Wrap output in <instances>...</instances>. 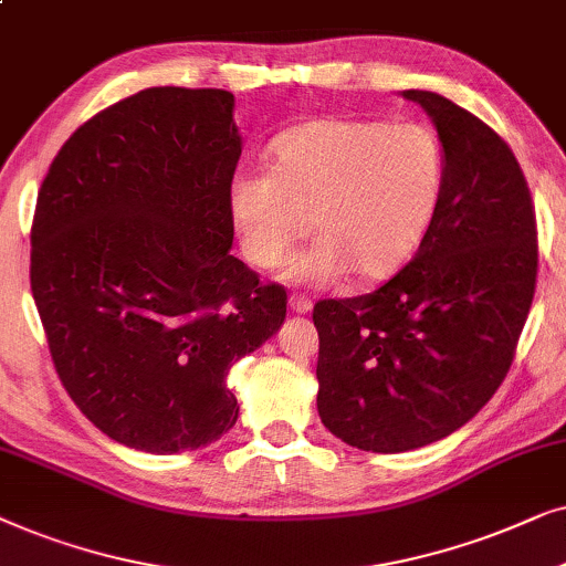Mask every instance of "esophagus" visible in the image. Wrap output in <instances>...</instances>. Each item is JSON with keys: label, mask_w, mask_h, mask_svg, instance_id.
Returning a JSON list of instances; mask_svg holds the SVG:
<instances>
[{"label": "esophagus", "mask_w": 566, "mask_h": 566, "mask_svg": "<svg viewBox=\"0 0 566 566\" xmlns=\"http://www.w3.org/2000/svg\"><path fill=\"white\" fill-rule=\"evenodd\" d=\"M290 307L295 313H311L313 311V303H311V297L303 295V292H292V295H290Z\"/></svg>", "instance_id": "esophagus-1"}]
</instances>
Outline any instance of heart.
Masks as SVG:
<instances>
[{
	"label": "heart",
	"instance_id": "heart-1",
	"mask_svg": "<svg viewBox=\"0 0 566 566\" xmlns=\"http://www.w3.org/2000/svg\"><path fill=\"white\" fill-rule=\"evenodd\" d=\"M446 155L424 126L315 118L271 145V168L230 184V212L255 266L287 259L313 228L318 240L290 263L292 282L388 279L427 238L442 199Z\"/></svg>",
	"mask_w": 566,
	"mask_h": 566
}]
</instances>
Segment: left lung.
Returning <instances> with one entry per match:
<instances>
[{
  "label": "left lung",
  "instance_id": "8db88e82",
  "mask_svg": "<svg viewBox=\"0 0 566 566\" xmlns=\"http://www.w3.org/2000/svg\"><path fill=\"white\" fill-rule=\"evenodd\" d=\"M403 97L432 116L446 153L432 228L382 287L313 307L321 421L373 453L429 446L484 409L538 276L536 209L507 142L448 97Z\"/></svg>",
  "mask_w": 566,
  "mask_h": 566
}]
</instances>
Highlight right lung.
Listing matches in <instances>:
<instances>
[{"mask_svg":"<svg viewBox=\"0 0 566 566\" xmlns=\"http://www.w3.org/2000/svg\"><path fill=\"white\" fill-rule=\"evenodd\" d=\"M235 97L147 87L85 120L43 178L30 290L56 375L120 446L170 455L238 421L232 361L287 315L230 255Z\"/></svg>","mask_w":566,"mask_h":566,"instance_id":"add662e5","label":"right lung"}]
</instances>
